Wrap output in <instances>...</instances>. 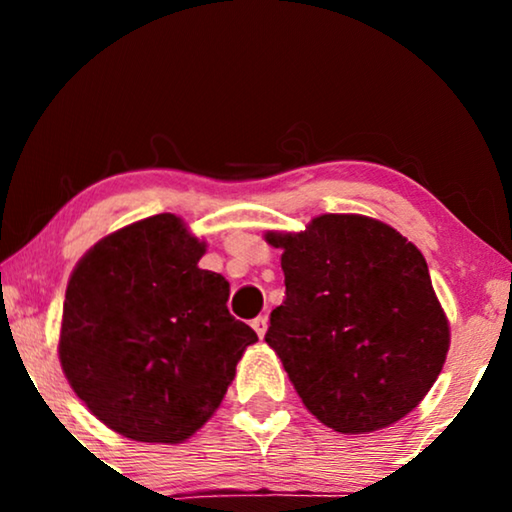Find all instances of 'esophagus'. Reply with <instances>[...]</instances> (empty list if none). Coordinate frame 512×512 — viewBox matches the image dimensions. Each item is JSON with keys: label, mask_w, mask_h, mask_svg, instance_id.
I'll use <instances>...</instances> for the list:
<instances>
[{"label": "esophagus", "mask_w": 512, "mask_h": 512, "mask_svg": "<svg viewBox=\"0 0 512 512\" xmlns=\"http://www.w3.org/2000/svg\"><path fill=\"white\" fill-rule=\"evenodd\" d=\"M253 329L257 332L259 339H264V334H266V329H268V318L266 316H257L253 320Z\"/></svg>", "instance_id": "1"}]
</instances>
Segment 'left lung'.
Instances as JSON below:
<instances>
[{
    "label": "left lung",
    "mask_w": 512,
    "mask_h": 512,
    "mask_svg": "<svg viewBox=\"0 0 512 512\" xmlns=\"http://www.w3.org/2000/svg\"><path fill=\"white\" fill-rule=\"evenodd\" d=\"M284 248L287 298L266 343L307 409L341 433L384 429L429 393L449 350V325L427 262L391 225L323 214Z\"/></svg>",
    "instance_id": "left-lung-1"
}]
</instances>
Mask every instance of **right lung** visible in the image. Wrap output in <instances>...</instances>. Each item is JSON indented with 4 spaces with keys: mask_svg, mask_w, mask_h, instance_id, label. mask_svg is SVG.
Masks as SVG:
<instances>
[{
    "mask_svg": "<svg viewBox=\"0 0 512 512\" xmlns=\"http://www.w3.org/2000/svg\"><path fill=\"white\" fill-rule=\"evenodd\" d=\"M203 253L178 216L155 214L101 239L74 268L60 363L74 393L121 436H192L257 341L228 311L225 277L198 268Z\"/></svg>",
    "mask_w": 512,
    "mask_h": 512,
    "instance_id": "right-lung-1",
    "label": "right lung"
}]
</instances>
